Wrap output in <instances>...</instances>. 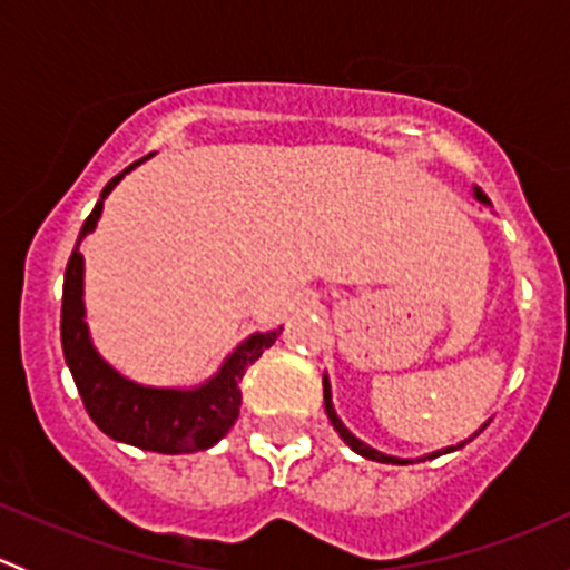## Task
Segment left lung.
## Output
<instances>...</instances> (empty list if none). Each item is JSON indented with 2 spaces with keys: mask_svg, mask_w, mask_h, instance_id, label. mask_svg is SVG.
<instances>
[{
  "mask_svg": "<svg viewBox=\"0 0 570 570\" xmlns=\"http://www.w3.org/2000/svg\"><path fill=\"white\" fill-rule=\"evenodd\" d=\"M476 198H480L482 204H488L485 193H480V189H476ZM322 392H325V411H327V419H331V424H333V428L338 430V435H342V439H344V444H347V446H353V450L358 452L361 458H370V461H377V463H407V461H402V458L383 455V452L372 450V446H366L364 441H358V439H355L353 433H350L347 428H344V424H342V419H338V416H336V411H333V402H331V383H327V377H322ZM444 452H446V450H444ZM435 455H441V452H435ZM435 455H433V458H435Z\"/></svg>",
  "mask_w": 570,
  "mask_h": 570,
  "instance_id": "1",
  "label": "left lung"
}]
</instances>
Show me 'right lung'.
I'll return each instance as SVG.
<instances>
[{"label":"right lung","mask_w":570,"mask_h":570,"mask_svg":"<svg viewBox=\"0 0 570 570\" xmlns=\"http://www.w3.org/2000/svg\"><path fill=\"white\" fill-rule=\"evenodd\" d=\"M135 165H129L126 170H131ZM124 174L109 178L107 187L101 189V198H107L109 189L124 178ZM99 215L101 200L79 232L77 248L68 258L66 281H62V355H66L73 383H77V392L82 396L85 411L109 439L140 446V450L163 452V455L209 450L237 422L239 405H243L239 381H243L245 370L253 361L262 358L264 350L278 338L281 331L256 333L248 342L239 344L237 353L223 364V370L195 392L146 389L120 377L99 358L82 320V253H79V243H82L85 234L94 232Z\"/></svg>","instance_id":"right-lung-1"}]
</instances>
